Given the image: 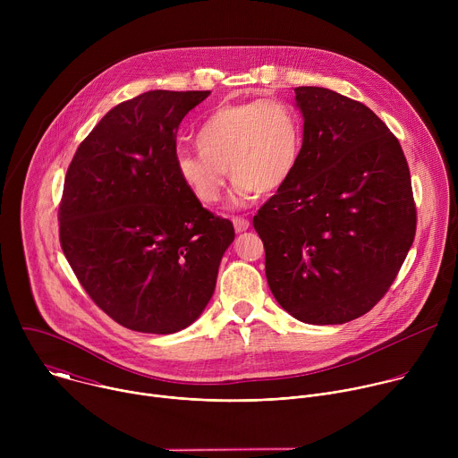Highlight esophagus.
<instances>
[{
    "label": "esophagus",
    "instance_id": "1",
    "mask_svg": "<svg viewBox=\"0 0 458 458\" xmlns=\"http://www.w3.org/2000/svg\"><path fill=\"white\" fill-rule=\"evenodd\" d=\"M233 228L235 232H246L250 228V221L244 219V217H233Z\"/></svg>",
    "mask_w": 458,
    "mask_h": 458
}]
</instances>
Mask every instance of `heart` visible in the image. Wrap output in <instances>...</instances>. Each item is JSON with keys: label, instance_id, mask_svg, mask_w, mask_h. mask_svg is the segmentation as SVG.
Segmentation results:
<instances>
[{"label": "heart", "instance_id": "b5f03b06", "mask_svg": "<svg viewBox=\"0 0 458 458\" xmlns=\"http://www.w3.org/2000/svg\"><path fill=\"white\" fill-rule=\"evenodd\" d=\"M195 143L199 152L175 154L177 177L191 198L205 207L219 203L228 170L235 203H242L288 182L299 161L301 121L274 99L225 105L201 123Z\"/></svg>", "mask_w": 458, "mask_h": 458}]
</instances>
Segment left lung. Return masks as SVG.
<instances>
[{"instance_id":"1","label":"left lung","mask_w":458,"mask_h":458,"mask_svg":"<svg viewBox=\"0 0 458 458\" xmlns=\"http://www.w3.org/2000/svg\"><path fill=\"white\" fill-rule=\"evenodd\" d=\"M295 101L299 161L253 228L277 302L306 324H344L386 295L413 244L410 168L366 105L320 87H297Z\"/></svg>"}]
</instances>
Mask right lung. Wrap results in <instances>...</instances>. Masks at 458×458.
Listing matches in <instances>:
<instances>
[{"label": "right lung", "mask_w": 458, "mask_h": 458, "mask_svg": "<svg viewBox=\"0 0 458 458\" xmlns=\"http://www.w3.org/2000/svg\"><path fill=\"white\" fill-rule=\"evenodd\" d=\"M210 90H150L119 103L78 147L59 203V242L90 299L143 334L184 330L214 295L235 232L175 172L182 117Z\"/></svg>", "instance_id": "add662e5"}]
</instances>
